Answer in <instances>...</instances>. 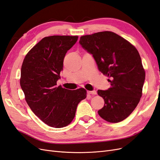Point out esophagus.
I'll list each match as a JSON object with an SVG mask.
<instances>
[{
	"mask_svg": "<svg viewBox=\"0 0 160 160\" xmlns=\"http://www.w3.org/2000/svg\"><path fill=\"white\" fill-rule=\"evenodd\" d=\"M88 93L89 94H91V95H96L97 94V92L95 90L94 91H88Z\"/></svg>",
	"mask_w": 160,
	"mask_h": 160,
	"instance_id": "1",
	"label": "esophagus"
}]
</instances>
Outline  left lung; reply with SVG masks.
<instances>
[{"label":"left lung","mask_w":160,"mask_h":160,"mask_svg":"<svg viewBox=\"0 0 160 160\" xmlns=\"http://www.w3.org/2000/svg\"><path fill=\"white\" fill-rule=\"evenodd\" d=\"M79 43L93 55L99 70L109 78L111 88L98 91L105 101L98 114L108 122H122L133 112L142 95L146 72L138 50L111 31L82 36Z\"/></svg>","instance_id":"left-lung-1"}]
</instances>
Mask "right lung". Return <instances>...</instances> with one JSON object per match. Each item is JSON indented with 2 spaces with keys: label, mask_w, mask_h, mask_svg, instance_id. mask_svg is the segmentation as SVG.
Masks as SVG:
<instances>
[{
  "label": "right lung",
  "mask_w": 160,
  "mask_h": 160,
  "mask_svg": "<svg viewBox=\"0 0 160 160\" xmlns=\"http://www.w3.org/2000/svg\"><path fill=\"white\" fill-rule=\"evenodd\" d=\"M78 36L46 37L28 51L22 62L20 84L32 112L50 127L61 128L74 119L77 107L86 98L84 88L57 87L67 51Z\"/></svg>",
  "instance_id": "right-lung-1"
}]
</instances>
